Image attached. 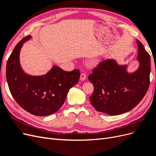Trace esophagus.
I'll return each mask as SVG.
<instances>
[{
  "mask_svg": "<svg viewBox=\"0 0 156 156\" xmlns=\"http://www.w3.org/2000/svg\"><path fill=\"white\" fill-rule=\"evenodd\" d=\"M86 78H87V76H86V74H85V73H82L81 74H80V80H81V81H84V80L86 79Z\"/></svg>",
  "mask_w": 156,
  "mask_h": 156,
  "instance_id": "esophagus-1",
  "label": "esophagus"
}]
</instances>
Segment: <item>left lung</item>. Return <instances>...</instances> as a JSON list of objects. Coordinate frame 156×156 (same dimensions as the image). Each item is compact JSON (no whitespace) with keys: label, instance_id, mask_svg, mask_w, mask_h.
Segmentation results:
<instances>
[{"label":"left lung","instance_id":"left-lung-1","mask_svg":"<svg viewBox=\"0 0 156 156\" xmlns=\"http://www.w3.org/2000/svg\"><path fill=\"white\" fill-rule=\"evenodd\" d=\"M139 67L132 73L127 65H119L115 59L100 62L88 79L94 86L90 102L97 112L120 115L134 108L147 93L151 69L150 57L143 44L137 39Z\"/></svg>","mask_w":156,"mask_h":156}]
</instances>
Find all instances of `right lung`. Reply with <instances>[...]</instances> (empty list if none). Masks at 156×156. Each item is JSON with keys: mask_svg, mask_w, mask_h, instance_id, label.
Segmentation results:
<instances>
[{"mask_svg": "<svg viewBox=\"0 0 156 156\" xmlns=\"http://www.w3.org/2000/svg\"><path fill=\"white\" fill-rule=\"evenodd\" d=\"M24 37L15 47L6 65V78L9 91L25 111L36 116H47L62 106L69 90L80 79V71H63L54 65L46 74L32 76L25 73L20 65L19 54L23 43L31 39Z\"/></svg>", "mask_w": 156, "mask_h": 156, "instance_id": "obj_1", "label": "right lung"}]
</instances>
